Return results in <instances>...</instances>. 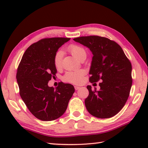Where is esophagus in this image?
Segmentation results:
<instances>
[{
	"label": "esophagus",
	"mask_w": 148,
	"mask_h": 148,
	"mask_svg": "<svg viewBox=\"0 0 148 148\" xmlns=\"http://www.w3.org/2000/svg\"><path fill=\"white\" fill-rule=\"evenodd\" d=\"M74 88H75V90H79V89H80L81 88L79 87V86H74Z\"/></svg>",
	"instance_id": "1"
}]
</instances>
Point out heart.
<instances>
[{
  "instance_id": "1",
  "label": "heart",
  "mask_w": 148,
  "mask_h": 148,
  "mask_svg": "<svg viewBox=\"0 0 148 148\" xmlns=\"http://www.w3.org/2000/svg\"><path fill=\"white\" fill-rule=\"evenodd\" d=\"M68 51L78 60H81L83 58H86V52L83 47L80 46L72 45L68 47ZM64 56V52L59 50L55 53L54 56V65L56 68H60L62 64V59ZM84 71L83 70H79L74 72H69L64 76V79L66 81L74 84H79L82 83L83 80V76Z\"/></svg>"
}]
</instances>
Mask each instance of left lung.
I'll use <instances>...</instances> for the list:
<instances>
[{
  "mask_svg": "<svg viewBox=\"0 0 148 148\" xmlns=\"http://www.w3.org/2000/svg\"><path fill=\"white\" fill-rule=\"evenodd\" d=\"M73 40L92 53L90 82L102 81L99 91L87 86L89 95L84 101L87 111L97 118H111L121 111L129 96L132 84L131 63L120 46L106 37L92 36Z\"/></svg>",
  "mask_w": 148,
  "mask_h": 148,
  "instance_id": "8db88e82",
  "label": "left lung"
}]
</instances>
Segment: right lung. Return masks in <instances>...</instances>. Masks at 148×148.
<instances>
[{"instance_id":"1","label":"right lung","mask_w":148,"mask_h":148,"mask_svg":"<svg viewBox=\"0 0 148 148\" xmlns=\"http://www.w3.org/2000/svg\"><path fill=\"white\" fill-rule=\"evenodd\" d=\"M70 38H46L27 49L19 64L16 79L22 100L32 114L42 121L60 117L74 93L73 85L60 83L55 88L48 86L56 73L54 56Z\"/></svg>"}]
</instances>
